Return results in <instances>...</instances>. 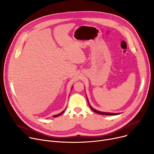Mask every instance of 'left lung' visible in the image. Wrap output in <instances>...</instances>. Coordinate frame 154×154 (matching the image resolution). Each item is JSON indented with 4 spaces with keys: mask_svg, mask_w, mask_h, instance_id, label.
<instances>
[{
    "mask_svg": "<svg viewBox=\"0 0 154 154\" xmlns=\"http://www.w3.org/2000/svg\"><path fill=\"white\" fill-rule=\"evenodd\" d=\"M87 101H88V100H87ZM88 105H89V107H90V108L91 109V110H92V111H94V112L97 113V114H101V115H107V116H116V115H119V113H117V114H115V113H110V112H100V111H98V110H95V109H93V108L91 106V105L89 104V103H88Z\"/></svg>",
    "mask_w": 154,
    "mask_h": 154,
    "instance_id": "left-lung-1",
    "label": "left lung"
}]
</instances>
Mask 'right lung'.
I'll use <instances>...</instances> for the list:
<instances>
[{"label":"right lung","mask_w":154,"mask_h":154,"mask_svg":"<svg viewBox=\"0 0 154 154\" xmlns=\"http://www.w3.org/2000/svg\"><path fill=\"white\" fill-rule=\"evenodd\" d=\"M64 111H65V110H63V111H62V112H60V114H57V115H55V116H53V117H58V116H60V115H61V114H63V112H64Z\"/></svg>","instance_id":"add662e5"}]
</instances>
